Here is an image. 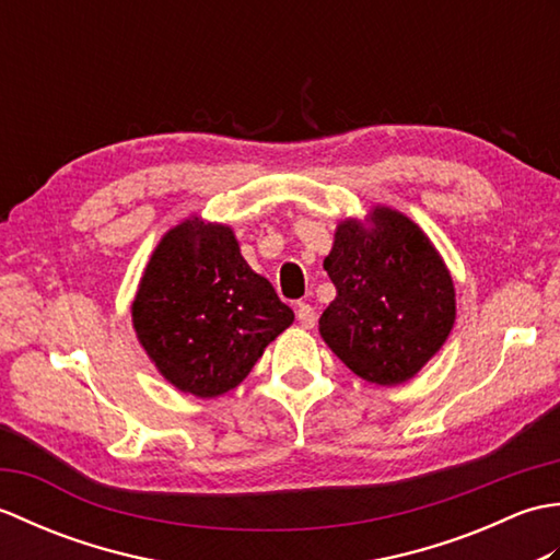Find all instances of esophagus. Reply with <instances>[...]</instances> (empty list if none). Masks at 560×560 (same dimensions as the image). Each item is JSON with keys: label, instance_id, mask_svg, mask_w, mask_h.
<instances>
[{"label": "esophagus", "instance_id": "esophagus-1", "mask_svg": "<svg viewBox=\"0 0 560 560\" xmlns=\"http://www.w3.org/2000/svg\"><path fill=\"white\" fill-rule=\"evenodd\" d=\"M295 317H299L301 327H305V329L315 327V323H317V313H315V307H313V305H307V303H299V305H295Z\"/></svg>", "mask_w": 560, "mask_h": 560}]
</instances>
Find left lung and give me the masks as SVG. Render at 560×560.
Listing matches in <instances>:
<instances>
[{
	"label": "left lung",
	"mask_w": 560,
	"mask_h": 560,
	"mask_svg": "<svg viewBox=\"0 0 560 560\" xmlns=\"http://www.w3.org/2000/svg\"><path fill=\"white\" fill-rule=\"evenodd\" d=\"M325 271L337 299L319 317V337L368 383H409L455 327V283L445 259L397 209L375 205L363 219H341Z\"/></svg>",
	"instance_id": "8db88e82"
}]
</instances>
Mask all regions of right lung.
<instances>
[{"mask_svg":"<svg viewBox=\"0 0 560 560\" xmlns=\"http://www.w3.org/2000/svg\"><path fill=\"white\" fill-rule=\"evenodd\" d=\"M291 325L293 311L247 265L231 225L197 213L163 233L132 303L149 361L175 389L199 399L241 385Z\"/></svg>","mask_w":560,"mask_h":560,"instance_id":"1","label":"right lung"}]
</instances>
